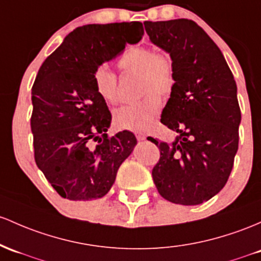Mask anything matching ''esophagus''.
Here are the masks:
<instances>
[{
	"instance_id": "34e87169",
	"label": "esophagus",
	"mask_w": 261,
	"mask_h": 261,
	"mask_svg": "<svg viewBox=\"0 0 261 261\" xmlns=\"http://www.w3.org/2000/svg\"><path fill=\"white\" fill-rule=\"evenodd\" d=\"M135 135H136V139L139 140V141H144V140H146V137H147L144 133H136Z\"/></svg>"
}]
</instances>
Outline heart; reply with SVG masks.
I'll list each match as a JSON object with an SVG mask.
<instances>
[{
    "instance_id": "heart-1",
    "label": "heart",
    "mask_w": 261,
    "mask_h": 261,
    "mask_svg": "<svg viewBox=\"0 0 261 261\" xmlns=\"http://www.w3.org/2000/svg\"><path fill=\"white\" fill-rule=\"evenodd\" d=\"M125 73L140 75V94L144 98L134 104L117 109L114 121L120 128L146 133L151 130L161 111L160 96L167 98L176 84V69L172 57L166 51H153L146 45L127 48L117 61ZM96 93L110 104L120 101L119 79L107 64H100L93 73Z\"/></svg>"
}]
</instances>
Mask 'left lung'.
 <instances>
[{
  "instance_id": "obj_1",
  "label": "left lung",
  "mask_w": 261,
  "mask_h": 261,
  "mask_svg": "<svg viewBox=\"0 0 261 261\" xmlns=\"http://www.w3.org/2000/svg\"><path fill=\"white\" fill-rule=\"evenodd\" d=\"M150 41L170 53L176 84L161 122L178 136L153 144L157 191L176 204L196 205L220 192L231 172L242 119L237 84L222 51L191 19L145 22Z\"/></svg>"
}]
</instances>
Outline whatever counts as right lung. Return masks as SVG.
<instances>
[{"label": "right lung", "instance_id": "add662e5", "mask_svg": "<svg viewBox=\"0 0 261 261\" xmlns=\"http://www.w3.org/2000/svg\"><path fill=\"white\" fill-rule=\"evenodd\" d=\"M142 34L141 22L83 25L39 68L32 88L34 160L63 198L104 197L137 144L127 130L108 136L111 114L96 93L93 73Z\"/></svg>", "mask_w": 261, "mask_h": 261}]
</instances>
